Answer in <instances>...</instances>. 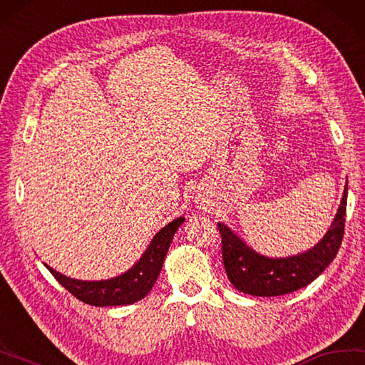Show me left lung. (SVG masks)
Segmentation results:
<instances>
[{
	"instance_id": "1",
	"label": "left lung",
	"mask_w": 365,
	"mask_h": 365,
	"mask_svg": "<svg viewBox=\"0 0 365 365\" xmlns=\"http://www.w3.org/2000/svg\"><path fill=\"white\" fill-rule=\"evenodd\" d=\"M348 180L327 233L314 247L289 257H268L247 246L228 225L217 223L222 235V255L231 284L240 292L255 297H279L307 287L326 269L343 240Z\"/></svg>"
}]
</instances>
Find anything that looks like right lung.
<instances>
[{"mask_svg": "<svg viewBox=\"0 0 365 365\" xmlns=\"http://www.w3.org/2000/svg\"><path fill=\"white\" fill-rule=\"evenodd\" d=\"M185 222V217H177L175 220L165 225L153 236V240L145 249L142 257L124 271L123 274H118L110 279L102 281H81L73 279V277L58 273L49 264L44 263L52 276L68 290L71 295H75L78 300H81L92 307H121V304H132L143 297H147L151 287L160 276L163 269L164 258L168 255V250L172 240H174L175 231L180 228Z\"/></svg>", "mask_w": 365, "mask_h": 365, "instance_id": "1", "label": "right lung"}]
</instances>
